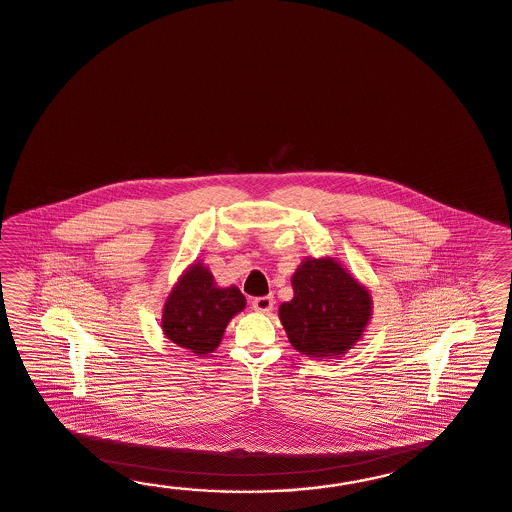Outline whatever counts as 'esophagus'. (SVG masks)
<instances>
[{
  "mask_svg": "<svg viewBox=\"0 0 512 512\" xmlns=\"http://www.w3.org/2000/svg\"><path fill=\"white\" fill-rule=\"evenodd\" d=\"M251 307H253V310H257V312H262V314H268V312H270V310H272L273 308V297H255V299L251 301Z\"/></svg>",
  "mask_w": 512,
  "mask_h": 512,
  "instance_id": "34e87169",
  "label": "esophagus"
}]
</instances>
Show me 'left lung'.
<instances>
[{
	"mask_svg": "<svg viewBox=\"0 0 512 512\" xmlns=\"http://www.w3.org/2000/svg\"><path fill=\"white\" fill-rule=\"evenodd\" d=\"M294 297L279 307L288 340L299 353L332 358L362 338L371 296L334 259H307L292 277Z\"/></svg>",
	"mask_w": 512,
	"mask_h": 512,
	"instance_id": "left-lung-1",
	"label": "left lung"
}]
</instances>
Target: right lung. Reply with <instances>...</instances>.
Wrapping results in <instances>:
<instances>
[{"instance_id":"1","label":"right lung","mask_w":512,"mask_h":512,"mask_svg":"<svg viewBox=\"0 0 512 512\" xmlns=\"http://www.w3.org/2000/svg\"><path fill=\"white\" fill-rule=\"evenodd\" d=\"M246 307L237 286L218 288L211 272L200 262L185 272L163 308L165 336L196 356L213 353L229 319Z\"/></svg>"}]
</instances>
